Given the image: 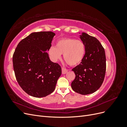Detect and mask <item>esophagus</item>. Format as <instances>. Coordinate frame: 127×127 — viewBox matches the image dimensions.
Masks as SVG:
<instances>
[{
	"instance_id": "obj_1",
	"label": "esophagus",
	"mask_w": 127,
	"mask_h": 127,
	"mask_svg": "<svg viewBox=\"0 0 127 127\" xmlns=\"http://www.w3.org/2000/svg\"><path fill=\"white\" fill-rule=\"evenodd\" d=\"M67 71H68V70L64 68H62V74H63V75L66 74V73L67 72Z\"/></svg>"
}]
</instances>
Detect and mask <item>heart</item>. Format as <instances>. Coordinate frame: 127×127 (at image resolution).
<instances>
[{"instance_id":"1","label":"heart","mask_w":127,"mask_h":127,"mask_svg":"<svg viewBox=\"0 0 127 127\" xmlns=\"http://www.w3.org/2000/svg\"><path fill=\"white\" fill-rule=\"evenodd\" d=\"M86 47L84 42L71 38H64L57 42L56 47L52 46L49 50L51 60L57 62L64 55V59L72 66L79 64L85 57Z\"/></svg>"}]
</instances>
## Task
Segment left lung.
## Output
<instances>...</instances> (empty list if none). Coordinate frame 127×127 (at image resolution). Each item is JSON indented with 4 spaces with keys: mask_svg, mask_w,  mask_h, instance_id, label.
<instances>
[{
    "mask_svg": "<svg viewBox=\"0 0 127 127\" xmlns=\"http://www.w3.org/2000/svg\"><path fill=\"white\" fill-rule=\"evenodd\" d=\"M79 37L85 45L86 53L82 63L72 69L76 77L71 86L76 93L87 95L96 91L103 82L106 71L105 53L96 38L86 33H82Z\"/></svg>",
    "mask_w": 127,
    "mask_h": 127,
    "instance_id": "1",
    "label": "left lung"
}]
</instances>
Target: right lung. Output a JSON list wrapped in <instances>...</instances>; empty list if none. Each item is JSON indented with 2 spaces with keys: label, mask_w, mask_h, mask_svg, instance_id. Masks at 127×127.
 <instances>
[{
  "label": "right lung",
  "mask_w": 127,
  "mask_h": 127,
  "mask_svg": "<svg viewBox=\"0 0 127 127\" xmlns=\"http://www.w3.org/2000/svg\"><path fill=\"white\" fill-rule=\"evenodd\" d=\"M56 34L33 32L20 42L13 57L15 75L27 94L43 97L54 91L61 75L58 64L52 62L47 52Z\"/></svg>",
  "instance_id": "obj_1"
}]
</instances>
